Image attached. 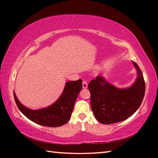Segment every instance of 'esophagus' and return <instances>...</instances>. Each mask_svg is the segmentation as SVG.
Here are the masks:
<instances>
[{"instance_id": "obj_1", "label": "esophagus", "mask_w": 158, "mask_h": 158, "mask_svg": "<svg viewBox=\"0 0 158 158\" xmlns=\"http://www.w3.org/2000/svg\"><path fill=\"white\" fill-rule=\"evenodd\" d=\"M82 86H83V89H87L88 84H87V81H85V80L82 83Z\"/></svg>"}]
</instances>
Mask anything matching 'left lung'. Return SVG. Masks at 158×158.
Returning <instances> with one entry per match:
<instances>
[{"mask_svg":"<svg viewBox=\"0 0 158 158\" xmlns=\"http://www.w3.org/2000/svg\"><path fill=\"white\" fill-rule=\"evenodd\" d=\"M137 77L130 87L119 89L111 84L103 76H97L89 84L90 105L95 118L102 124L123 121L139 108L145 94L142 72L135 62Z\"/></svg>","mask_w":158,"mask_h":158,"instance_id":"1","label":"left lung"}]
</instances>
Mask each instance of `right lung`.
Returning a JSON list of instances; mask_svg holds the SVG:
<instances>
[{
  "label": "right lung",
  "instance_id": "obj_1",
  "mask_svg": "<svg viewBox=\"0 0 158 158\" xmlns=\"http://www.w3.org/2000/svg\"><path fill=\"white\" fill-rule=\"evenodd\" d=\"M82 89V80L66 82L59 98L46 108L29 109L23 105L14 92V97L19 109L26 117L37 124L47 127H60L70 119L77 96Z\"/></svg>",
  "mask_w": 158,
  "mask_h": 158
}]
</instances>
